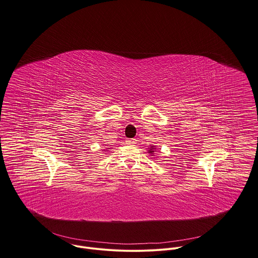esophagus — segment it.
<instances>
[{"mask_svg": "<svg viewBox=\"0 0 258 258\" xmlns=\"http://www.w3.org/2000/svg\"><path fill=\"white\" fill-rule=\"evenodd\" d=\"M128 145H135L136 143H137V140L136 139H128V140H126L125 141Z\"/></svg>", "mask_w": 258, "mask_h": 258, "instance_id": "esophagus-1", "label": "esophagus"}]
</instances>
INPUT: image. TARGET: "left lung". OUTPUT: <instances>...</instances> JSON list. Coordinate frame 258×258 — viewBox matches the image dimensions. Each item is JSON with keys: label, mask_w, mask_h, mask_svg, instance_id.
Returning <instances> with one entry per match:
<instances>
[{"label": "left lung", "mask_w": 258, "mask_h": 258, "mask_svg": "<svg viewBox=\"0 0 258 258\" xmlns=\"http://www.w3.org/2000/svg\"><path fill=\"white\" fill-rule=\"evenodd\" d=\"M155 148H156V147L153 146V145H151V147L148 149V153H149V154H151L152 155H154V154H155Z\"/></svg>", "instance_id": "obj_1"}]
</instances>
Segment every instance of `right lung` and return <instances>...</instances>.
Here are the masks:
<instances>
[{"mask_svg":"<svg viewBox=\"0 0 258 258\" xmlns=\"http://www.w3.org/2000/svg\"><path fill=\"white\" fill-rule=\"evenodd\" d=\"M109 149H110V148H107V149H106V150H109Z\"/></svg>","mask_w":258,"mask_h":258,"instance_id":"1","label":"right lung"}]
</instances>
